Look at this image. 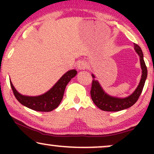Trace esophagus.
<instances>
[{
	"mask_svg": "<svg viewBox=\"0 0 154 154\" xmlns=\"http://www.w3.org/2000/svg\"><path fill=\"white\" fill-rule=\"evenodd\" d=\"M87 63L85 62V61H81L77 63V68H78L79 69H85V68H87Z\"/></svg>",
	"mask_w": 154,
	"mask_h": 154,
	"instance_id": "esophagus-1",
	"label": "esophagus"
}]
</instances>
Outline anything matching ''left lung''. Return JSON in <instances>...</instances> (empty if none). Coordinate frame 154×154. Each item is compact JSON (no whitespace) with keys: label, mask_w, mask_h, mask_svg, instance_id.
Segmentation results:
<instances>
[{"label":"left lung","mask_w":154,"mask_h":154,"mask_svg":"<svg viewBox=\"0 0 154 154\" xmlns=\"http://www.w3.org/2000/svg\"><path fill=\"white\" fill-rule=\"evenodd\" d=\"M134 48L140 56L141 69H142V77H141L137 88L130 96L125 98H118L107 95L100 87L98 81L95 79V76L92 75L93 81H92L91 90V98L93 103L96 105V106L101 110L105 111H119L124 110V109L131 107L138 100L140 95L143 89L145 82H146V77H147L148 71L143 59V51L141 50L140 47L137 44L134 43Z\"/></svg>","instance_id":"obj_1"}]
</instances>
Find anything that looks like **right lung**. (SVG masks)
Segmentation results:
<instances>
[{
  "instance_id": "obj_1",
  "label": "right lung",
  "mask_w": 154,
  "mask_h": 154,
  "mask_svg": "<svg viewBox=\"0 0 154 154\" xmlns=\"http://www.w3.org/2000/svg\"><path fill=\"white\" fill-rule=\"evenodd\" d=\"M77 72L75 69L67 72L50 91H48L45 94L35 97L21 95L17 91L11 81L10 84L14 95L19 103L32 110L48 112L59 106L63 98L66 85L71 80V79L77 75Z\"/></svg>"
}]
</instances>
